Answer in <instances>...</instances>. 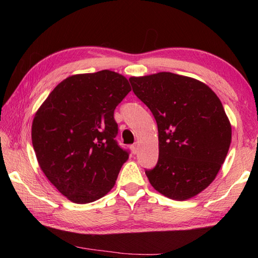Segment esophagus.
<instances>
[{
    "label": "esophagus",
    "mask_w": 258,
    "mask_h": 258,
    "mask_svg": "<svg viewBox=\"0 0 258 258\" xmlns=\"http://www.w3.org/2000/svg\"><path fill=\"white\" fill-rule=\"evenodd\" d=\"M131 150H132L133 154H136V153H138V150H139V145L138 144H133L132 146H131Z\"/></svg>",
    "instance_id": "34e87169"
}]
</instances>
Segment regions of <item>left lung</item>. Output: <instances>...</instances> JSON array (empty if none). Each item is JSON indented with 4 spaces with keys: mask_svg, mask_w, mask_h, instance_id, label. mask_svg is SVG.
Wrapping results in <instances>:
<instances>
[{
    "mask_svg": "<svg viewBox=\"0 0 258 258\" xmlns=\"http://www.w3.org/2000/svg\"><path fill=\"white\" fill-rule=\"evenodd\" d=\"M130 82L157 123L158 161L145 171L151 185L172 200L200 194L215 179L232 141L220 98L202 82L169 72Z\"/></svg>",
    "mask_w": 258,
    "mask_h": 258,
    "instance_id": "1",
    "label": "left lung"
}]
</instances>
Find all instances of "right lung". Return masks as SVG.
<instances>
[{
  "label": "right lung",
  "mask_w": 258,
  "mask_h": 258,
  "mask_svg": "<svg viewBox=\"0 0 258 258\" xmlns=\"http://www.w3.org/2000/svg\"><path fill=\"white\" fill-rule=\"evenodd\" d=\"M131 92L123 75L103 70L62 81L35 113L32 144L38 165L76 204L106 195L128 152L115 138L114 111Z\"/></svg>",
  "instance_id": "1"
}]
</instances>
